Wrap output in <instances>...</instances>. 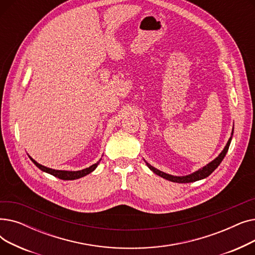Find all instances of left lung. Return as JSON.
<instances>
[{
	"label": "left lung",
	"mask_w": 255,
	"mask_h": 255,
	"mask_svg": "<svg viewBox=\"0 0 255 255\" xmlns=\"http://www.w3.org/2000/svg\"><path fill=\"white\" fill-rule=\"evenodd\" d=\"M233 134H234V128H233V131H232V136L230 137L229 141H227L226 145L224 146L223 151L219 154V156L214 159L212 162H210L209 164H207L206 166H204L203 168H200L196 171H194L193 173H191V175H188V176H183V177H177V176H171V175H168V173H165L161 170H159L155 167H153L151 164H149L148 162H145L146 165H148V167L154 172L156 173V175L160 176L163 179H166L170 182H175V183H192V182H195V181H198V180H202V179H205L207 177H209L211 173L215 170L219 164L221 163V161L223 160V158L225 157L227 151H229V148H230V144H231V141H232V137H233Z\"/></svg>",
	"instance_id": "8db88e82"
}]
</instances>
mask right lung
<instances>
[{"mask_svg": "<svg viewBox=\"0 0 255 255\" xmlns=\"http://www.w3.org/2000/svg\"><path fill=\"white\" fill-rule=\"evenodd\" d=\"M29 157H30V156H29ZM30 159L32 160V162H33L38 168L41 169L42 171H45V172H47V173H50V175L55 176V177H57V178H59V179H61V180H67V181H68V180H76V179L83 178V177L89 175V173H91L94 169H95V168L98 166V164H99V162H100V160H101V159H100L97 163L93 164V165H91L90 167H87V168H85V169L76 170V171H70V170H56V169H52V168H48V167H46V166H43V165H41V164H39L38 162H36L33 158L30 157Z\"/></svg>", "mask_w": 255, "mask_h": 255, "instance_id": "right-lung-1", "label": "right lung"}]
</instances>
